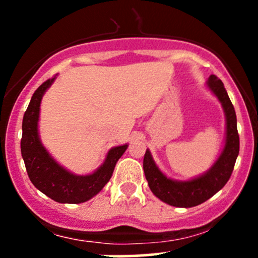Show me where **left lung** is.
Returning <instances> with one entry per match:
<instances>
[{
  "label": "left lung",
  "mask_w": 258,
  "mask_h": 258,
  "mask_svg": "<svg viewBox=\"0 0 258 258\" xmlns=\"http://www.w3.org/2000/svg\"><path fill=\"white\" fill-rule=\"evenodd\" d=\"M206 86L217 97L226 116V138L224 147L205 173L189 180H177L162 173L154 161L149 149L143 160V168L150 190L156 198L171 206L193 207L205 203L207 199L220 191L233 172L239 155V135L236 128V115L223 82L217 76L211 75Z\"/></svg>",
  "instance_id": "1"
}]
</instances>
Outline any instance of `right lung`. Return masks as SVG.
Wrapping results in <instances>:
<instances>
[{
    "mask_svg": "<svg viewBox=\"0 0 258 258\" xmlns=\"http://www.w3.org/2000/svg\"><path fill=\"white\" fill-rule=\"evenodd\" d=\"M54 78L47 80L32 94L23 117V136L20 142L22 156L30 180L40 191L60 204H80L92 199L111 178L115 165L126 152L127 144L114 147L94 172L75 174L59 165L41 143L38 135L40 105L44 92L51 87Z\"/></svg>",
    "mask_w": 258,
    "mask_h": 258,
    "instance_id": "obj_1",
    "label": "right lung"
}]
</instances>
